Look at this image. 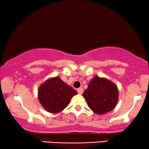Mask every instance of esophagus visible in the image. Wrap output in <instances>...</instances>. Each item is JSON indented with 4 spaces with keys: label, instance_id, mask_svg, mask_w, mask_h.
<instances>
[{
    "label": "esophagus",
    "instance_id": "esophagus-1",
    "mask_svg": "<svg viewBox=\"0 0 149 149\" xmlns=\"http://www.w3.org/2000/svg\"><path fill=\"white\" fill-rule=\"evenodd\" d=\"M77 92H78V93L80 94V95H82V94H83V89L82 88L77 89Z\"/></svg>",
    "mask_w": 149,
    "mask_h": 149
}]
</instances>
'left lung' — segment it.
<instances>
[{"label":"left lung","instance_id":"1","mask_svg":"<svg viewBox=\"0 0 149 149\" xmlns=\"http://www.w3.org/2000/svg\"><path fill=\"white\" fill-rule=\"evenodd\" d=\"M83 96L92 111L102 115L116 107L118 90L116 85L107 78L95 76L89 83Z\"/></svg>","mask_w":149,"mask_h":149}]
</instances>
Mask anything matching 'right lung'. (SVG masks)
<instances>
[{"instance_id": "add662e5", "label": "right lung", "mask_w": 149, "mask_h": 149, "mask_svg": "<svg viewBox=\"0 0 149 149\" xmlns=\"http://www.w3.org/2000/svg\"><path fill=\"white\" fill-rule=\"evenodd\" d=\"M78 94L59 76L46 80L38 90V97L42 107L52 113L61 112L69 105L71 99Z\"/></svg>"}]
</instances>
